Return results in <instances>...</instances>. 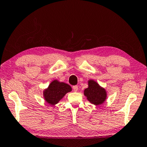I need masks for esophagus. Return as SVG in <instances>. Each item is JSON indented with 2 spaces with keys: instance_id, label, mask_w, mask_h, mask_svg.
Returning a JSON list of instances; mask_svg holds the SVG:
<instances>
[{
  "instance_id": "1",
  "label": "esophagus",
  "mask_w": 147,
  "mask_h": 147,
  "mask_svg": "<svg viewBox=\"0 0 147 147\" xmlns=\"http://www.w3.org/2000/svg\"><path fill=\"white\" fill-rule=\"evenodd\" d=\"M73 90H74V91H75V92H77L78 91V85H74V86H73Z\"/></svg>"
}]
</instances>
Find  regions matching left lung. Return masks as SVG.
<instances>
[{
	"label": "left lung",
	"instance_id": "1",
	"mask_svg": "<svg viewBox=\"0 0 147 147\" xmlns=\"http://www.w3.org/2000/svg\"><path fill=\"white\" fill-rule=\"evenodd\" d=\"M84 94L90 102L95 105H101L107 98L105 89L99 86L98 83L93 80L89 81V87L85 89Z\"/></svg>",
	"mask_w": 147,
	"mask_h": 147
}]
</instances>
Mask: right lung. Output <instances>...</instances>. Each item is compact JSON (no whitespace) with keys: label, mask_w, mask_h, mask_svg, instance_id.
Here are the masks:
<instances>
[{"label":"right lung","mask_w":147,"mask_h":147,"mask_svg":"<svg viewBox=\"0 0 147 147\" xmlns=\"http://www.w3.org/2000/svg\"><path fill=\"white\" fill-rule=\"evenodd\" d=\"M71 91V87L69 85L55 80L51 83L48 89L45 90L44 97L47 102L54 105L59 102L67 92Z\"/></svg>","instance_id":"right-lung-1"}]
</instances>
